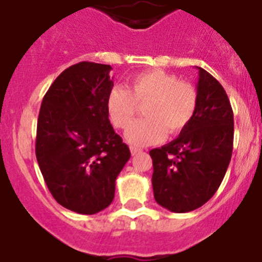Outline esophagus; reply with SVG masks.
Masks as SVG:
<instances>
[{"label":"esophagus","mask_w":262,"mask_h":262,"mask_svg":"<svg viewBox=\"0 0 262 262\" xmlns=\"http://www.w3.org/2000/svg\"><path fill=\"white\" fill-rule=\"evenodd\" d=\"M130 152H132V155H136V154H138V152H141V148L130 146Z\"/></svg>","instance_id":"1"}]
</instances>
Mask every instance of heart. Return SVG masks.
Returning a JSON list of instances; mask_svg holds the SVG:
<instances>
[{"mask_svg": "<svg viewBox=\"0 0 262 262\" xmlns=\"http://www.w3.org/2000/svg\"><path fill=\"white\" fill-rule=\"evenodd\" d=\"M197 90L164 70H146L133 75L129 89L115 86L105 100V110L115 128L128 126L136 105L145 104V119L132 123L125 137L134 146H145L178 136L189 125L197 110Z\"/></svg>", "mask_w": 262, "mask_h": 262, "instance_id": "obj_1", "label": "heart"}]
</instances>
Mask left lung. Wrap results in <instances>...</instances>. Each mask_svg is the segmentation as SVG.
Listing matches in <instances>:
<instances>
[{"label":"left lung","mask_w":262,"mask_h":262,"mask_svg":"<svg viewBox=\"0 0 262 262\" xmlns=\"http://www.w3.org/2000/svg\"><path fill=\"white\" fill-rule=\"evenodd\" d=\"M199 69L197 110L176 140L152 148V189L160 206L173 213L195 210L214 195L230 164L234 114L222 84Z\"/></svg>","instance_id":"obj_1"}]
</instances>
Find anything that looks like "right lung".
<instances>
[{"label": "right lung", "instance_id": "1", "mask_svg": "<svg viewBox=\"0 0 262 262\" xmlns=\"http://www.w3.org/2000/svg\"><path fill=\"white\" fill-rule=\"evenodd\" d=\"M110 65L75 63L43 98L37 119L36 159L56 201L78 214L111 205L115 183L130 158L105 110L114 87Z\"/></svg>", "mask_w": 262, "mask_h": 262}]
</instances>
